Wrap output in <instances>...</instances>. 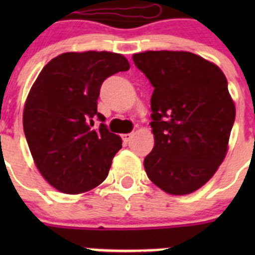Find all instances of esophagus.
Returning <instances> with one entry per match:
<instances>
[{
    "label": "esophagus",
    "mask_w": 255,
    "mask_h": 255,
    "mask_svg": "<svg viewBox=\"0 0 255 255\" xmlns=\"http://www.w3.org/2000/svg\"><path fill=\"white\" fill-rule=\"evenodd\" d=\"M121 138H123L124 143H129L130 139L132 138V134H131V132H129V134H123V135H121Z\"/></svg>",
    "instance_id": "1"
}]
</instances>
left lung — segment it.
Instances as JSON below:
<instances>
[{"mask_svg": "<svg viewBox=\"0 0 255 255\" xmlns=\"http://www.w3.org/2000/svg\"><path fill=\"white\" fill-rule=\"evenodd\" d=\"M132 61L154 88V147L144 158L145 172L168 194H190L215 175L226 155L235 121L226 76L191 52L147 51Z\"/></svg>", "mask_w": 255, "mask_h": 255, "instance_id": "1", "label": "left lung"}]
</instances>
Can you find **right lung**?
I'll return each mask as SVG.
<instances>
[{
	"mask_svg": "<svg viewBox=\"0 0 255 255\" xmlns=\"http://www.w3.org/2000/svg\"><path fill=\"white\" fill-rule=\"evenodd\" d=\"M123 55L67 52L42 69L26 98L22 125L35 166L58 191L79 194L107 177L112 158L123 147L97 111L101 85L128 71ZM103 123L93 129L94 121Z\"/></svg>",
	"mask_w": 255,
	"mask_h": 255,
	"instance_id": "right-lung-1",
	"label": "right lung"
}]
</instances>
